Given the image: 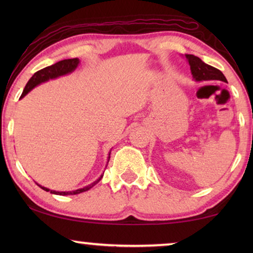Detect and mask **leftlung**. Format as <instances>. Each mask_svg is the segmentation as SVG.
Wrapping results in <instances>:
<instances>
[{
    "instance_id": "8db88e82",
    "label": "left lung",
    "mask_w": 253,
    "mask_h": 253,
    "mask_svg": "<svg viewBox=\"0 0 253 253\" xmlns=\"http://www.w3.org/2000/svg\"><path fill=\"white\" fill-rule=\"evenodd\" d=\"M188 65L191 68V74L195 81H208V80H220L228 83L222 72L212 66H209L203 62L199 57L193 54H185Z\"/></svg>"
}]
</instances>
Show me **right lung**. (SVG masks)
Here are the masks:
<instances>
[{
	"label": "right lung",
	"instance_id": "obj_1",
	"mask_svg": "<svg viewBox=\"0 0 253 253\" xmlns=\"http://www.w3.org/2000/svg\"><path fill=\"white\" fill-rule=\"evenodd\" d=\"M80 63V60L78 58H75V59H66V60H61V61H59L57 63H54L52 66H49V67H45L43 69H41L39 71H37L36 74H34L30 80L28 81L27 85H25L24 90L22 92V95H21L20 98H23L27 93H29L30 91L32 90L34 87H37V85H39L40 84H43L45 81H49L51 79H55V78H59V77L61 76H66L68 74H71L72 71H75L77 69V67ZM111 152V151H110ZM110 152L108 154V162H109V158H110ZM108 162H107V164H108ZM107 168V165H106ZM104 176V174L100 175V177L97 179L91 184H89V185L84 186L83 188H78V190H75V191H68V192H59V191H53V190H50V188H46L44 186H41L40 184H38L42 190H44L46 192H50V193L52 194H57V195H75V194H79V193H83V192H85L88 190H90L92 186H95L96 184L100 181V179Z\"/></svg>",
	"mask_w": 253,
	"mask_h": 253
}]
</instances>
